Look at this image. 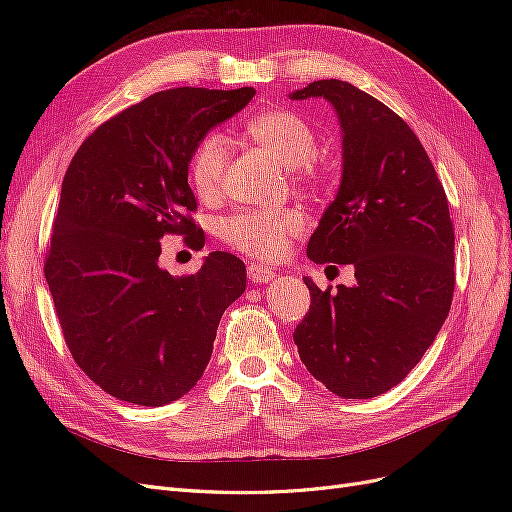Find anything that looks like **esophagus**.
<instances>
[{
  "instance_id": "34e87169",
  "label": "esophagus",
  "mask_w": 512,
  "mask_h": 512,
  "mask_svg": "<svg viewBox=\"0 0 512 512\" xmlns=\"http://www.w3.org/2000/svg\"><path fill=\"white\" fill-rule=\"evenodd\" d=\"M247 277H250V282H254V284H267L275 277V271L262 267V265H250L247 267Z\"/></svg>"
}]
</instances>
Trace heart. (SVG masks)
<instances>
[{
    "label": "heart",
    "mask_w": 512,
    "mask_h": 512,
    "mask_svg": "<svg viewBox=\"0 0 512 512\" xmlns=\"http://www.w3.org/2000/svg\"><path fill=\"white\" fill-rule=\"evenodd\" d=\"M245 134L250 141L260 145L267 153L294 168V173L303 183H320L324 168L316 162L314 153L318 138L314 128L286 108L258 113L245 121ZM228 145L220 134H209L198 143L190 160V179L194 190L209 198L220 190L226 170ZM305 215L299 209H265V211H243L232 215L222 226V237L235 250L250 254L260 260L280 258L294 237L305 230Z\"/></svg>",
    "instance_id": "b5f03b06"
}]
</instances>
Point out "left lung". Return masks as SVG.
I'll return each instance as SVG.
<instances>
[{
	"label": "left lung",
	"mask_w": 512,
	"mask_h": 512,
	"mask_svg": "<svg viewBox=\"0 0 512 512\" xmlns=\"http://www.w3.org/2000/svg\"><path fill=\"white\" fill-rule=\"evenodd\" d=\"M327 100L342 130V181L307 243L316 265L354 267V286L320 290L292 337L316 380L344 399L382 395L433 344L455 290L448 200L408 123L346 81H314L290 100Z\"/></svg>",
	"instance_id": "left-lung-1"
}]
</instances>
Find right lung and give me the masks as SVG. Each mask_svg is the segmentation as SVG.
I'll return each mask as SVG.
<instances>
[{"label": "right lung", "instance_id": "add662e5", "mask_svg": "<svg viewBox=\"0 0 512 512\" xmlns=\"http://www.w3.org/2000/svg\"><path fill=\"white\" fill-rule=\"evenodd\" d=\"M254 94L158 91L102 123L66 170L44 275L74 361L128 404L166 406L194 389L224 309L245 292L237 256L211 252L175 277L160 267V239L203 241L188 218L192 153Z\"/></svg>", "mask_w": 512, "mask_h": 512}]
</instances>
